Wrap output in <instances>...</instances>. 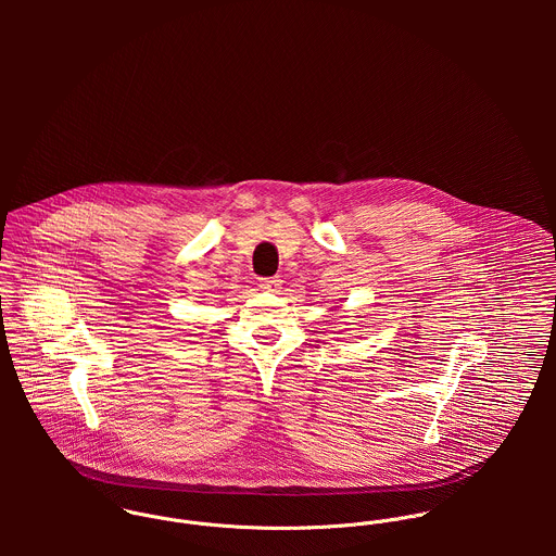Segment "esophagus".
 Segmentation results:
<instances>
[{
    "label": "esophagus",
    "mask_w": 556,
    "mask_h": 556,
    "mask_svg": "<svg viewBox=\"0 0 556 556\" xmlns=\"http://www.w3.org/2000/svg\"><path fill=\"white\" fill-rule=\"evenodd\" d=\"M261 289L263 291H278L280 289V280L278 278H263L261 280Z\"/></svg>",
    "instance_id": "34e87169"
}]
</instances>
